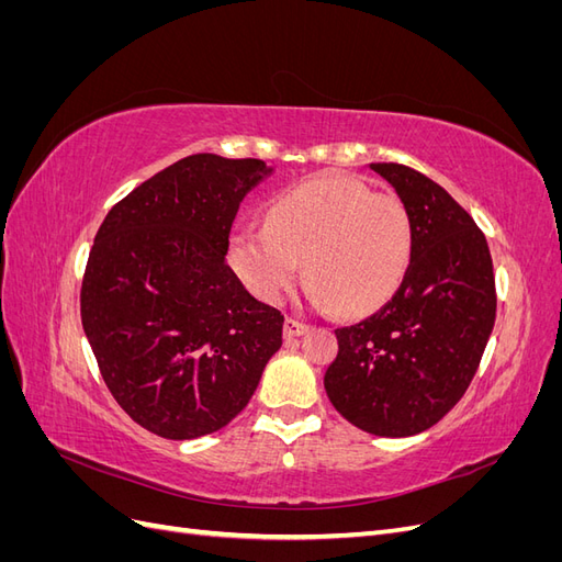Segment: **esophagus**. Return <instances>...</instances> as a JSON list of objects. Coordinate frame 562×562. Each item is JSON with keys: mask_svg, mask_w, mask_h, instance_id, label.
I'll list each match as a JSON object with an SVG mask.
<instances>
[{"mask_svg": "<svg viewBox=\"0 0 562 562\" xmlns=\"http://www.w3.org/2000/svg\"><path fill=\"white\" fill-rule=\"evenodd\" d=\"M310 330V326L307 323H302V321H297V318H293V316H288L285 321H283V335L291 339V337H300V335H304Z\"/></svg>", "mask_w": 562, "mask_h": 562, "instance_id": "esophagus-1", "label": "esophagus"}]
</instances>
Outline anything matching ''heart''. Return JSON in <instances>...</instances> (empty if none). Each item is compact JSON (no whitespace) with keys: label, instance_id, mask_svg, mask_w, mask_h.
<instances>
[{"label":"heart","instance_id":"1","mask_svg":"<svg viewBox=\"0 0 562 562\" xmlns=\"http://www.w3.org/2000/svg\"><path fill=\"white\" fill-rule=\"evenodd\" d=\"M413 255L403 201L349 176L326 173L285 190L267 206L265 227L229 236V265L248 291L279 304L302 262L316 307L345 314L378 310L401 285Z\"/></svg>","mask_w":562,"mask_h":562}]
</instances>
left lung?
Returning a JSON list of instances; mask_svg holds the SVG:
<instances>
[{"mask_svg":"<svg viewBox=\"0 0 562 562\" xmlns=\"http://www.w3.org/2000/svg\"><path fill=\"white\" fill-rule=\"evenodd\" d=\"M413 223L403 283L380 312L337 328L323 386L368 434L427 431L464 396L495 326L497 295L483 232L443 187L403 164H370Z\"/></svg>","mask_w":562,"mask_h":562,"instance_id":"obj_1","label":"left lung"}]
</instances>
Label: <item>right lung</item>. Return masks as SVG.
Masks as SVG:
<instances>
[{
  "mask_svg": "<svg viewBox=\"0 0 562 562\" xmlns=\"http://www.w3.org/2000/svg\"><path fill=\"white\" fill-rule=\"evenodd\" d=\"M271 171L260 159L184 157L135 187L95 234L81 326L114 401L161 438L227 427L281 349V312L225 258L239 203Z\"/></svg>",
  "mask_w": 562,
  "mask_h": 562,
  "instance_id": "obj_1",
  "label": "right lung"
}]
</instances>
